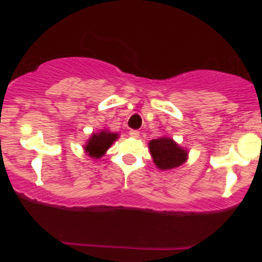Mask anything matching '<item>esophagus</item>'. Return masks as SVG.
<instances>
[{
    "mask_svg": "<svg viewBox=\"0 0 262 262\" xmlns=\"http://www.w3.org/2000/svg\"><path fill=\"white\" fill-rule=\"evenodd\" d=\"M129 135H130L132 138H134V139H138L140 133H139V130H130V132H129Z\"/></svg>",
    "mask_w": 262,
    "mask_h": 262,
    "instance_id": "obj_1",
    "label": "esophagus"
}]
</instances>
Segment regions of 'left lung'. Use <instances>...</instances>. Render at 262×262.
Wrapping results in <instances>:
<instances>
[{"label":"left lung","instance_id":"1","mask_svg":"<svg viewBox=\"0 0 262 262\" xmlns=\"http://www.w3.org/2000/svg\"><path fill=\"white\" fill-rule=\"evenodd\" d=\"M148 145L155 166L161 171L176 169L188 159V150L180 146L171 137L152 139Z\"/></svg>","mask_w":262,"mask_h":262}]
</instances>
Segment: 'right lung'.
I'll list each match as a JSON object with an SVG mask.
<instances>
[{
  "label": "right lung",
  "instance_id": "add662e5",
  "mask_svg": "<svg viewBox=\"0 0 262 262\" xmlns=\"http://www.w3.org/2000/svg\"><path fill=\"white\" fill-rule=\"evenodd\" d=\"M118 138V133H113V132L108 130L106 128L101 129V130L91 134V137L89 138V140L83 145V150L90 158L101 159Z\"/></svg>",
  "mask_w": 262,
  "mask_h": 262
}]
</instances>
